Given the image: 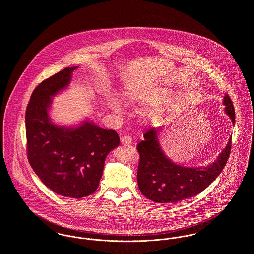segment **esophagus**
<instances>
[{"instance_id":"1","label":"esophagus","mask_w":254,"mask_h":254,"mask_svg":"<svg viewBox=\"0 0 254 254\" xmlns=\"http://www.w3.org/2000/svg\"><path fill=\"white\" fill-rule=\"evenodd\" d=\"M132 142V138L130 136H123L121 138L122 145H129Z\"/></svg>"}]
</instances>
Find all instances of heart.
Instances as JSON below:
<instances>
[{"label": "heart", "instance_id": "1", "mask_svg": "<svg viewBox=\"0 0 254 254\" xmlns=\"http://www.w3.org/2000/svg\"><path fill=\"white\" fill-rule=\"evenodd\" d=\"M169 91L166 88H157L151 90L148 94H142V95H136L134 99L140 101V102H145V103H154V104H159L165 102L168 96H169ZM108 103L109 107L116 111L120 110V106L117 103V101L114 98L109 97L108 98Z\"/></svg>", "mask_w": 254, "mask_h": 254}]
</instances>
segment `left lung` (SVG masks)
<instances>
[{
    "label": "left lung",
    "mask_w": 254,
    "mask_h": 254,
    "mask_svg": "<svg viewBox=\"0 0 254 254\" xmlns=\"http://www.w3.org/2000/svg\"><path fill=\"white\" fill-rule=\"evenodd\" d=\"M226 113L235 123V111L226 94L223 101ZM161 127L144 134L145 140L137 145L140 161L137 172L138 187L147 199L156 203H177L202 192L225 168L231 150V139L217 160L204 168H186L171 162L163 152L158 133Z\"/></svg>",
    "instance_id": "8db88e82"
}]
</instances>
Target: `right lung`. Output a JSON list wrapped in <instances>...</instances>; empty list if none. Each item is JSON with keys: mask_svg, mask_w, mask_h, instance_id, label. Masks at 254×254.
Here are the masks:
<instances>
[{"mask_svg": "<svg viewBox=\"0 0 254 254\" xmlns=\"http://www.w3.org/2000/svg\"><path fill=\"white\" fill-rule=\"evenodd\" d=\"M77 67H65L37 85L25 111L31 168L53 192L74 199L96 190L106 158L120 144L115 130L101 128L91 122L71 128L50 121L51 98L69 85Z\"/></svg>", "mask_w": 254, "mask_h": 254, "instance_id": "1", "label": "right lung"}]
</instances>
